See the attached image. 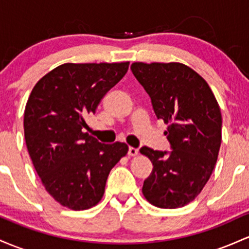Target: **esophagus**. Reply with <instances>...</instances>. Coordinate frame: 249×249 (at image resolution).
Returning a JSON list of instances; mask_svg holds the SVG:
<instances>
[{"label": "esophagus", "mask_w": 249, "mask_h": 249, "mask_svg": "<svg viewBox=\"0 0 249 249\" xmlns=\"http://www.w3.org/2000/svg\"><path fill=\"white\" fill-rule=\"evenodd\" d=\"M138 154H139L138 148H134V147L128 148V155L129 156H136Z\"/></svg>", "instance_id": "34e87169"}]
</instances>
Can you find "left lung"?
Segmentation results:
<instances>
[{"mask_svg": "<svg viewBox=\"0 0 249 249\" xmlns=\"http://www.w3.org/2000/svg\"><path fill=\"white\" fill-rule=\"evenodd\" d=\"M132 72L149 95L172 150L143 146L153 163L142 193L160 208L183 207L211 178L221 144V111L208 83L182 63L134 62Z\"/></svg>", "mask_w": 249, "mask_h": 249, "instance_id": "8db88e82", "label": "left lung"}]
</instances>
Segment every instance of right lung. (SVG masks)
<instances>
[{"instance_id":"add662e5","label":"right lung","mask_w":249,"mask_h":249,"mask_svg":"<svg viewBox=\"0 0 249 249\" xmlns=\"http://www.w3.org/2000/svg\"><path fill=\"white\" fill-rule=\"evenodd\" d=\"M129 62L64 63L33 88L24 110V138L46 191L64 207L99 203L111 168L128 152L85 133L86 119L128 71Z\"/></svg>"}]
</instances>
